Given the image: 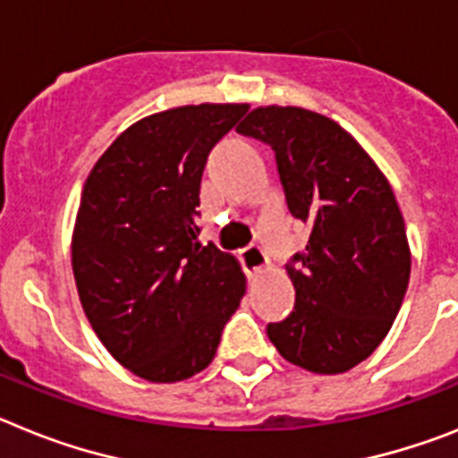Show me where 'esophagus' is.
Here are the masks:
<instances>
[{"label": "esophagus", "instance_id": "34e87169", "mask_svg": "<svg viewBox=\"0 0 458 458\" xmlns=\"http://www.w3.org/2000/svg\"><path fill=\"white\" fill-rule=\"evenodd\" d=\"M242 262H244V267L249 269L251 274L260 272V269L267 267V253L262 251L258 244L246 246L244 251H242Z\"/></svg>", "mask_w": 458, "mask_h": 458}]
</instances>
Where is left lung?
I'll return each mask as SVG.
<instances>
[{"mask_svg": "<svg viewBox=\"0 0 458 458\" xmlns=\"http://www.w3.org/2000/svg\"><path fill=\"white\" fill-rule=\"evenodd\" d=\"M274 149L290 214L311 228L285 265L295 309L267 336L313 373H344L387 336L411 281V249L394 191L334 119L293 106L256 108L237 126Z\"/></svg>", "mask_w": 458, "mask_h": 458, "instance_id": "8db88e82", "label": "left lung"}]
</instances>
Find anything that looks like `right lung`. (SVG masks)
Here are the masks:
<instances>
[{
    "mask_svg": "<svg viewBox=\"0 0 458 458\" xmlns=\"http://www.w3.org/2000/svg\"><path fill=\"white\" fill-rule=\"evenodd\" d=\"M246 103H200L135 122L91 168L75 216L73 276L110 355L149 383L209 367L242 297L240 262L198 242L207 157Z\"/></svg>",
    "mask_w": 458,
    "mask_h": 458,
    "instance_id": "1",
    "label": "right lung"
}]
</instances>
